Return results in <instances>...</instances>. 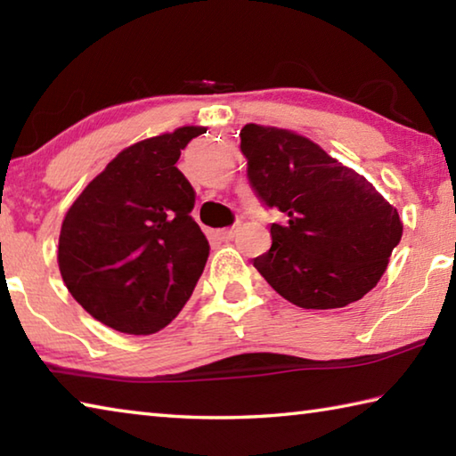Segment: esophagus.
Returning a JSON list of instances; mask_svg holds the SVG:
<instances>
[{
  "mask_svg": "<svg viewBox=\"0 0 456 456\" xmlns=\"http://www.w3.org/2000/svg\"><path fill=\"white\" fill-rule=\"evenodd\" d=\"M237 231H239V225H233V227H227V229H219L217 235L221 239H225V241H229V239H233L237 235Z\"/></svg>",
  "mask_w": 456,
  "mask_h": 456,
  "instance_id": "34e87169",
  "label": "esophagus"
}]
</instances>
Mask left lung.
I'll use <instances>...</instances> for the list:
<instances>
[{"mask_svg":"<svg viewBox=\"0 0 456 456\" xmlns=\"http://www.w3.org/2000/svg\"><path fill=\"white\" fill-rule=\"evenodd\" d=\"M247 176L267 207L285 215L253 267L288 302L334 310L380 281L403 221L366 176L288 128L245 125Z\"/></svg>","mask_w":456,"mask_h":456,"instance_id":"8db88e82","label":"left lung"}]
</instances>
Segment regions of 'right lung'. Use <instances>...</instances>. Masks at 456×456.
Instances as JSON below:
<instances>
[{"instance_id": "add662e5", "label": "right lung", "mask_w": 456, "mask_h": 456, "mask_svg": "<svg viewBox=\"0 0 456 456\" xmlns=\"http://www.w3.org/2000/svg\"><path fill=\"white\" fill-rule=\"evenodd\" d=\"M205 126H181L120 151L66 211L58 267L92 318L133 336L168 326L203 273L209 243L191 217L195 191L176 168Z\"/></svg>"}]
</instances>
